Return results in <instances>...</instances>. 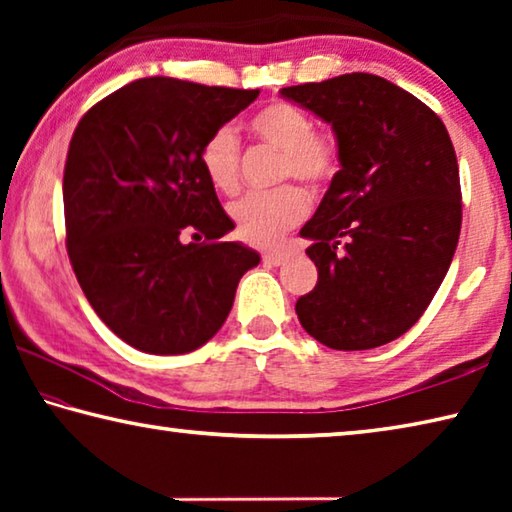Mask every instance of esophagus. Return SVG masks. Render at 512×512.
<instances>
[{
	"instance_id": "1",
	"label": "esophagus",
	"mask_w": 512,
	"mask_h": 512,
	"mask_svg": "<svg viewBox=\"0 0 512 512\" xmlns=\"http://www.w3.org/2000/svg\"><path fill=\"white\" fill-rule=\"evenodd\" d=\"M262 259H264V264H268V266H280V264L287 262L289 255L284 253V250H268V253L262 255Z\"/></svg>"
}]
</instances>
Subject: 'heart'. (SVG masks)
<instances>
[{"label": "heart", "mask_w": 512, "mask_h": 512, "mask_svg": "<svg viewBox=\"0 0 512 512\" xmlns=\"http://www.w3.org/2000/svg\"><path fill=\"white\" fill-rule=\"evenodd\" d=\"M250 131L259 142L282 153L280 180H298L311 192H320L339 173L341 155L334 135L314 131L305 110L287 101H273L250 117ZM241 146L232 126H219L201 146V167L210 185L221 194L239 189ZM309 210L307 196L298 187H282L271 194H248L230 205L237 235L253 246H273L298 225Z\"/></svg>", "instance_id": "obj_1"}]
</instances>
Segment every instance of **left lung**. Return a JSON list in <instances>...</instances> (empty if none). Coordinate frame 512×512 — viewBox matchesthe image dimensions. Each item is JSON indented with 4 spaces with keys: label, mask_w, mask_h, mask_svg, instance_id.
I'll list each match as a JSON object with an SVG mask.
<instances>
[{
    "label": "left lung",
    "mask_w": 512,
    "mask_h": 512,
    "mask_svg": "<svg viewBox=\"0 0 512 512\" xmlns=\"http://www.w3.org/2000/svg\"><path fill=\"white\" fill-rule=\"evenodd\" d=\"M332 126L341 169L300 230L318 268L296 302L307 334L332 350H370L418 323L461 235L454 144L420 99L352 72L282 88Z\"/></svg>",
    "instance_id": "obj_1"
}]
</instances>
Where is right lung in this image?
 Returning a JSON list of instances; mask_svg holds the SVG:
<instances>
[{
  "label": "right lung",
  "mask_w": 512,
  "mask_h": 512,
  "mask_svg": "<svg viewBox=\"0 0 512 512\" xmlns=\"http://www.w3.org/2000/svg\"><path fill=\"white\" fill-rule=\"evenodd\" d=\"M257 94L151 76L76 126L63 176L67 255L97 316L135 350L201 348L259 264L253 248L223 239L235 223L201 167L207 135Z\"/></svg>",
  "instance_id": "right-lung-1"
}]
</instances>
